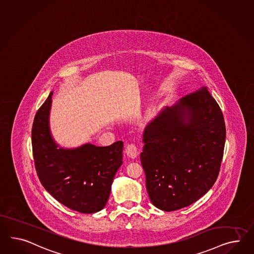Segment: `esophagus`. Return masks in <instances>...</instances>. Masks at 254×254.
Returning <instances> with one entry per match:
<instances>
[{"label": "esophagus", "instance_id": "1", "mask_svg": "<svg viewBox=\"0 0 254 254\" xmlns=\"http://www.w3.org/2000/svg\"><path fill=\"white\" fill-rule=\"evenodd\" d=\"M125 153L130 158H135L138 156V154H139L135 144H133V143H129V144L126 145Z\"/></svg>", "mask_w": 254, "mask_h": 254}]
</instances>
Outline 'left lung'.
<instances>
[{
	"label": "left lung",
	"instance_id": "8db88e82",
	"mask_svg": "<svg viewBox=\"0 0 254 254\" xmlns=\"http://www.w3.org/2000/svg\"><path fill=\"white\" fill-rule=\"evenodd\" d=\"M225 141L223 113L206 87L164 108L144 129L140 156L152 203L170 212L204 195L217 179Z\"/></svg>",
	"mask_w": 254,
	"mask_h": 254
}]
</instances>
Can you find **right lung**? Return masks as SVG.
<instances>
[{"mask_svg": "<svg viewBox=\"0 0 254 254\" xmlns=\"http://www.w3.org/2000/svg\"><path fill=\"white\" fill-rule=\"evenodd\" d=\"M52 95L51 92L33 123V156L39 181L66 207L83 214L96 213L109 200L113 179L123 164L124 143L61 147L50 129Z\"/></svg>", "mask_w": 254, "mask_h": 254, "instance_id": "right-lung-1", "label": "right lung"}]
</instances>
